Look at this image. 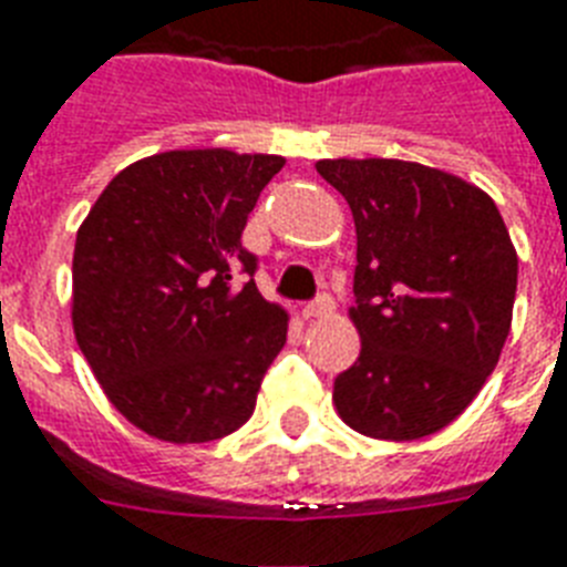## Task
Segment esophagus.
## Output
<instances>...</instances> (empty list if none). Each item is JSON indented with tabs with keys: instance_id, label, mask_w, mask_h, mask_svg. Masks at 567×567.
I'll list each match as a JSON object with an SVG mask.
<instances>
[{
	"instance_id": "34e87169",
	"label": "esophagus",
	"mask_w": 567,
	"mask_h": 567,
	"mask_svg": "<svg viewBox=\"0 0 567 567\" xmlns=\"http://www.w3.org/2000/svg\"><path fill=\"white\" fill-rule=\"evenodd\" d=\"M333 312V298L328 292H319V296L312 298L310 305L305 307L307 319H321V316H330Z\"/></svg>"
}]
</instances>
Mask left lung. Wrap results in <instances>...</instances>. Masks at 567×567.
Returning <instances> with one entry per match:
<instances>
[{
    "mask_svg": "<svg viewBox=\"0 0 567 567\" xmlns=\"http://www.w3.org/2000/svg\"><path fill=\"white\" fill-rule=\"evenodd\" d=\"M354 213L351 319L362 348L333 380L371 439L436 433L474 401L509 337L518 257L501 210L463 178L406 161H319Z\"/></svg>",
    "mask_w": 567,
    "mask_h": 567,
    "instance_id": "obj_1",
    "label": "left lung"
}]
</instances>
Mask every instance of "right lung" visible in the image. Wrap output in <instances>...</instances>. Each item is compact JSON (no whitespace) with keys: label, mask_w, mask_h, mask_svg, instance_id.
Masks as SVG:
<instances>
[{"label":"right lung","mask_w":567,"mask_h":567,"mask_svg":"<svg viewBox=\"0 0 567 567\" xmlns=\"http://www.w3.org/2000/svg\"><path fill=\"white\" fill-rule=\"evenodd\" d=\"M284 166L228 148L163 152L104 187L75 237L72 328L111 404L196 445L243 427L287 342L255 284L248 213Z\"/></svg>","instance_id":"obj_1"}]
</instances>
